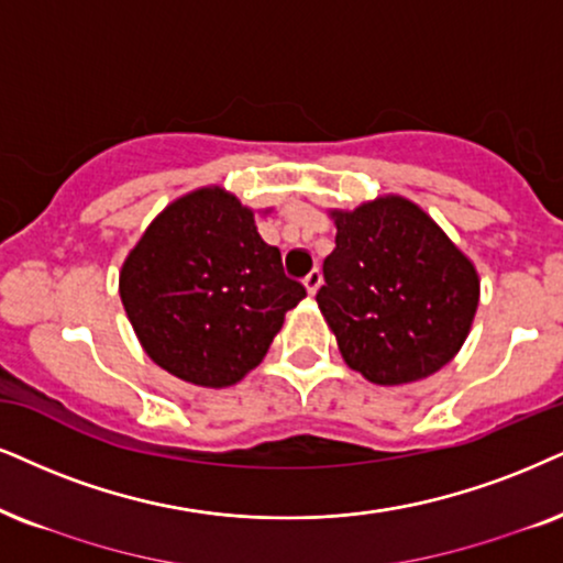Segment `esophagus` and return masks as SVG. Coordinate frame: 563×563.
Returning a JSON list of instances; mask_svg holds the SVG:
<instances>
[{"instance_id": "1", "label": "esophagus", "mask_w": 563, "mask_h": 563, "mask_svg": "<svg viewBox=\"0 0 563 563\" xmlns=\"http://www.w3.org/2000/svg\"><path fill=\"white\" fill-rule=\"evenodd\" d=\"M303 286L309 290V296H314L319 286H322V273H319V269H311V273L303 277Z\"/></svg>"}]
</instances>
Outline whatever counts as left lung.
Masks as SVG:
<instances>
[{
  "mask_svg": "<svg viewBox=\"0 0 563 563\" xmlns=\"http://www.w3.org/2000/svg\"><path fill=\"white\" fill-rule=\"evenodd\" d=\"M330 216L338 236L317 303L345 364L384 387L450 364L478 309L473 262L405 197Z\"/></svg>",
  "mask_w": 563,
  "mask_h": 563,
  "instance_id": "8db88e82",
  "label": "left lung"
}]
</instances>
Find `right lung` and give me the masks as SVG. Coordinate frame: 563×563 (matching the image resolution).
Returning <instances> with one entry per match:
<instances>
[{"label": "right lung", "mask_w": 563, "mask_h": 563, "mask_svg": "<svg viewBox=\"0 0 563 563\" xmlns=\"http://www.w3.org/2000/svg\"><path fill=\"white\" fill-rule=\"evenodd\" d=\"M119 296L142 347L199 387H231L260 366L286 311L306 296L262 241L254 212L205 187L147 225L119 273Z\"/></svg>", "instance_id": "1"}]
</instances>
